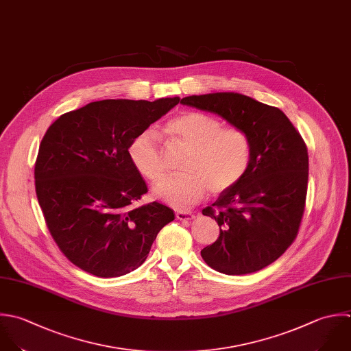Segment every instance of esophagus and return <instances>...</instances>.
I'll use <instances>...</instances> for the list:
<instances>
[{
    "label": "esophagus",
    "instance_id": "34e87169",
    "mask_svg": "<svg viewBox=\"0 0 351 351\" xmlns=\"http://www.w3.org/2000/svg\"><path fill=\"white\" fill-rule=\"evenodd\" d=\"M176 219L182 220V221H190L194 219V215H191L189 212H176Z\"/></svg>",
    "mask_w": 351,
    "mask_h": 351
}]
</instances>
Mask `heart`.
Wrapping results in <instances>:
<instances>
[{"instance_id": "obj_1", "label": "heart", "mask_w": 351, "mask_h": 351, "mask_svg": "<svg viewBox=\"0 0 351 351\" xmlns=\"http://www.w3.org/2000/svg\"><path fill=\"white\" fill-rule=\"evenodd\" d=\"M171 146L187 149L180 161V175L154 187V195L175 209L184 210L202 199L206 190L219 195L237 186L253 160V141L241 127L228 125L201 112H183L162 125ZM130 162L150 182L165 175L157 135L152 130L136 134L127 149Z\"/></svg>"}]
</instances>
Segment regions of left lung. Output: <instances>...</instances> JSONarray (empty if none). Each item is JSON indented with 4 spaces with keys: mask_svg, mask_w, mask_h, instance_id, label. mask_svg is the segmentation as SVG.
<instances>
[{
    "mask_svg": "<svg viewBox=\"0 0 351 351\" xmlns=\"http://www.w3.org/2000/svg\"><path fill=\"white\" fill-rule=\"evenodd\" d=\"M180 104L219 114L253 141L245 178L202 210L217 221L220 235L201 256L226 275L257 272L276 261L298 235L308 193L306 145L279 108L239 93L190 95Z\"/></svg>",
    "mask_w": 351,
    "mask_h": 351,
    "instance_id": "1",
    "label": "left lung"
}]
</instances>
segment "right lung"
Listing matches in <instances>:
<instances>
[{
    "label": "right lung",
    "instance_id": "right-lung-1",
    "mask_svg": "<svg viewBox=\"0 0 351 351\" xmlns=\"http://www.w3.org/2000/svg\"><path fill=\"white\" fill-rule=\"evenodd\" d=\"M179 101L90 102L61 114L43 135L34 171L36 198L58 249L80 269L98 278L130 274L175 220L162 204L138 205L147 186L127 149Z\"/></svg>",
    "mask_w": 351,
    "mask_h": 351
}]
</instances>
